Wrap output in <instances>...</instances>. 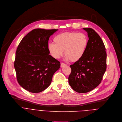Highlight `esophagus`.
I'll return each mask as SVG.
<instances>
[{
    "mask_svg": "<svg viewBox=\"0 0 122 122\" xmlns=\"http://www.w3.org/2000/svg\"><path fill=\"white\" fill-rule=\"evenodd\" d=\"M65 65H66V64H65V63H64L61 62V67H64V66H65Z\"/></svg>",
    "mask_w": 122,
    "mask_h": 122,
    "instance_id": "1",
    "label": "esophagus"
}]
</instances>
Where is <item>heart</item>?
Returning <instances> with one entry per match:
<instances>
[{"instance_id":"1","label":"heart","mask_w":122,"mask_h":122,"mask_svg":"<svg viewBox=\"0 0 122 122\" xmlns=\"http://www.w3.org/2000/svg\"><path fill=\"white\" fill-rule=\"evenodd\" d=\"M55 44L50 43L47 49L51 56L60 59L64 54L65 60L75 62L80 60L85 54L88 44V38L83 33L65 32L56 36Z\"/></svg>"}]
</instances>
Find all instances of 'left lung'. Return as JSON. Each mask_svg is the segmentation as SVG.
Here are the masks:
<instances>
[{"mask_svg": "<svg viewBox=\"0 0 122 122\" xmlns=\"http://www.w3.org/2000/svg\"><path fill=\"white\" fill-rule=\"evenodd\" d=\"M89 39L82 58L70 65L69 84L78 93L89 92L101 83L106 70L107 54L100 36L91 28H84Z\"/></svg>", "mask_w": 122, "mask_h": 122, "instance_id": "obj_1", "label": "left lung"}]
</instances>
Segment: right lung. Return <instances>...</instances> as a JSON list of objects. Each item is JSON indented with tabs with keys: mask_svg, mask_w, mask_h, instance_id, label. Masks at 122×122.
Listing matches in <instances>:
<instances>
[{
	"mask_svg": "<svg viewBox=\"0 0 122 122\" xmlns=\"http://www.w3.org/2000/svg\"><path fill=\"white\" fill-rule=\"evenodd\" d=\"M58 29H35L24 36L17 48L14 61L19 85L32 93H39L51 85L60 62L49 55L50 37Z\"/></svg>",
	"mask_w": 122,
	"mask_h": 122,
	"instance_id": "obj_1",
	"label": "right lung"
}]
</instances>
